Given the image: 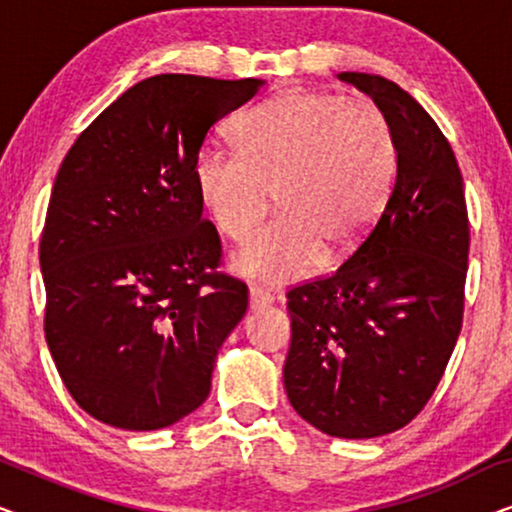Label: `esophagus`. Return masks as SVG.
<instances>
[{
    "label": "esophagus",
    "mask_w": 512,
    "mask_h": 512,
    "mask_svg": "<svg viewBox=\"0 0 512 512\" xmlns=\"http://www.w3.org/2000/svg\"><path fill=\"white\" fill-rule=\"evenodd\" d=\"M272 293L265 291L263 286H251L249 289V310H263V307H268L272 303Z\"/></svg>",
    "instance_id": "obj_1"
}]
</instances>
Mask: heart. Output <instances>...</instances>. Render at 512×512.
<instances>
[{
  "label": "heart",
  "mask_w": 512,
  "mask_h": 512,
  "mask_svg": "<svg viewBox=\"0 0 512 512\" xmlns=\"http://www.w3.org/2000/svg\"><path fill=\"white\" fill-rule=\"evenodd\" d=\"M242 149L207 142L195 184L214 226L247 240L277 193L279 214L233 254V270L265 284L305 277L321 254L338 261L375 228L396 179L387 116L333 93H286L240 121Z\"/></svg>",
  "instance_id": "heart-1"
}]
</instances>
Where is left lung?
<instances>
[{
    "instance_id": "left-lung-1",
    "label": "left lung",
    "mask_w": 512,
    "mask_h": 512,
    "mask_svg": "<svg viewBox=\"0 0 512 512\" xmlns=\"http://www.w3.org/2000/svg\"><path fill=\"white\" fill-rule=\"evenodd\" d=\"M387 116L398 165L387 205L333 275L286 293L293 410L335 438H377L412 422L436 391L464 319V179L436 121L377 74L342 72Z\"/></svg>"
}]
</instances>
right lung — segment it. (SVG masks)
Returning a JSON list of instances; mask_svg holds the SVG:
<instances>
[{
	"label": "right lung",
	"instance_id": "1",
	"mask_svg": "<svg viewBox=\"0 0 512 512\" xmlns=\"http://www.w3.org/2000/svg\"><path fill=\"white\" fill-rule=\"evenodd\" d=\"M265 81L158 74L109 104L67 151L41 233L44 331L76 403L156 431L200 408L249 303L202 219L195 158Z\"/></svg>",
	"mask_w": 512,
	"mask_h": 512
}]
</instances>
